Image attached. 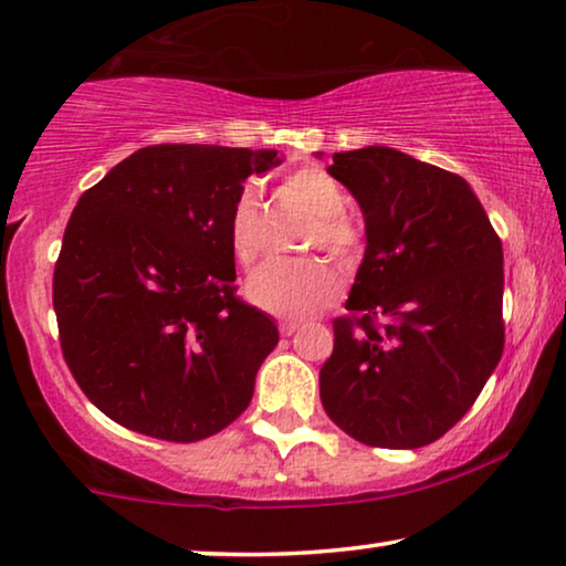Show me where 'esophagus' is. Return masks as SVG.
Listing matches in <instances>:
<instances>
[{
	"mask_svg": "<svg viewBox=\"0 0 566 566\" xmlns=\"http://www.w3.org/2000/svg\"><path fill=\"white\" fill-rule=\"evenodd\" d=\"M302 327V323H297V319H280V333L284 335V337H290V335H294Z\"/></svg>",
	"mask_w": 566,
	"mask_h": 566,
	"instance_id": "esophagus-1",
	"label": "esophagus"
}]
</instances>
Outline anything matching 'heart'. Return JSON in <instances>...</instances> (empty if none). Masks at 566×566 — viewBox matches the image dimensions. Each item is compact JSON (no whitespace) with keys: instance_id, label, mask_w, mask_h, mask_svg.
<instances>
[{"instance_id":"b5f03b06","label":"heart","mask_w":566,"mask_h":566,"mask_svg":"<svg viewBox=\"0 0 566 566\" xmlns=\"http://www.w3.org/2000/svg\"><path fill=\"white\" fill-rule=\"evenodd\" d=\"M284 192L317 218L312 247L325 249L337 261L358 254L360 229L345 216L348 196L343 185L323 167H300L284 177ZM229 249L239 264L249 266L259 256V188L247 185L229 218ZM247 300L272 315L302 317L331 305L340 292L335 269L323 259L266 261L247 280Z\"/></svg>"}]
</instances>
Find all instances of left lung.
I'll use <instances>...</instances> for the list:
<instances>
[{"mask_svg": "<svg viewBox=\"0 0 566 566\" xmlns=\"http://www.w3.org/2000/svg\"><path fill=\"white\" fill-rule=\"evenodd\" d=\"M327 172L364 210L366 254L319 399L353 440L417 450L468 415L501 360V239L460 175L399 149L337 151Z\"/></svg>", "mask_w": 566, "mask_h": 566, "instance_id": "8db88e82", "label": "left lung"}]
</instances>
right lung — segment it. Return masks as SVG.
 Returning <instances> with one entry per match:
<instances>
[{
	"mask_svg": "<svg viewBox=\"0 0 566 566\" xmlns=\"http://www.w3.org/2000/svg\"><path fill=\"white\" fill-rule=\"evenodd\" d=\"M276 149L155 145L83 192L53 274L63 358L108 419L198 442L243 415L280 343L235 297L229 218Z\"/></svg>",
	"mask_w": 566,
	"mask_h": 566,
	"instance_id": "1",
	"label": "right lung"
}]
</instances>
